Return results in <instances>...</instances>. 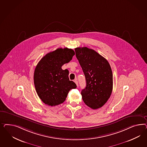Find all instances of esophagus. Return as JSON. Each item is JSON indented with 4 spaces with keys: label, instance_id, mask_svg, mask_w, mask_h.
I'll return each mask as SVG.
<instances>
[{
    "label": "esophagus",
    "instance_id": "1",
    "mask_svg": "<svg viewBox=\"0 0 147 147\" xmlns=\"http://www.w3.org/2000/svg\"><path fill=\"white\" fill-rule=\"evenodd\" d=\"M74 82H75L76 84V86H78V80H77V79H74Z\"/></svg>",
    "mask_w": 147,
    "mask_h": 147
}]
</instances>
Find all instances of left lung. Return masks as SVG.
Returning <instances> with one entry per match:
<instances>
[{
    "mask_svg": "<svg viewBox=\"0 0 147 147\" xmlns=\"http://www.w3.org/2000/svg\"><path fill=\"white\" fill-rule=\"evenodd\" d=\"M76 57L85 74L86 87L82 98L88 107L96 109L103 106L111 95L113 73L107 60L86 47L75 49Z\"/></svg>",
    "mask_w": 147,
    "mask_h": 147,
    "instance_id": "obj_1",
    "label": "left lung"
}]
</instances>
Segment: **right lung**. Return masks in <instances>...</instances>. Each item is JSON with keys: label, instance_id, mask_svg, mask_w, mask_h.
<instances>
[{"label": "right lung", "instance_id": "1", "mask_svg": "<svg viewBox=\"0 0 147 147\" xmlns=\"http://www.w3.org/2000/svg\"><path fill=\"white\" fill-rule=\"evenodd\" d=\"M74 55L71 49H58L45 55L37 64L34 84L38 95L46 105L55 106L62 103L69 91L76 88V84L69 79L68 69L61 68Z\"/></svg>", "mask_w": 147, "mask_h": 147}]
</instances>
